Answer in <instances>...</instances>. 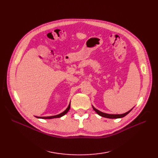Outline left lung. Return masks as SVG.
Wrapping results in <instances>:
<instances>
[{
  "label": "left lung",
  "mask_w": 158,
  "mask_h": 158,
  "mask_svg": "<svg viewBox=\"0 0 158 158\" xmlns=\"http://www.w3.org/2000/svg\"><path fill=\"white\" fill-rule=\"evenodd\" d=\"M94 110H95V111L100 116H101V117H105V118H122L123 117H125V116H126L131 110L132 109L127 111V113H123V114H107V113H102L100 111L97 110V109H95V107H93Z\"/></svg>",
  "instance_id": "8db88e82"
}]
</instances>
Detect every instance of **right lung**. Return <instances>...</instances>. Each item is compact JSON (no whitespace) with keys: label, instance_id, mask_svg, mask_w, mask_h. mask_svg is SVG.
I'll return each mask as SVG.
<instances>
[{"label":"right lung","instance_id":"right-lung-1","mask_svg":"<svg viewBox=\"0 0 158 158\" xmlns=\"http://www.w3.org/2000/svg\"><path fill=\"white\" fill-rule=\"evenodd\" d=\"M70 108V104H69V107H67V109H66L64 111H63V113H61V114H57V115H55V116H51V117H36L37 118H42V119H51V118H60L61 117H63V115H64L66 113H67V112L69 111Z\"/></svg>","mask_w":158,"mask_h":158}]
</instances>
